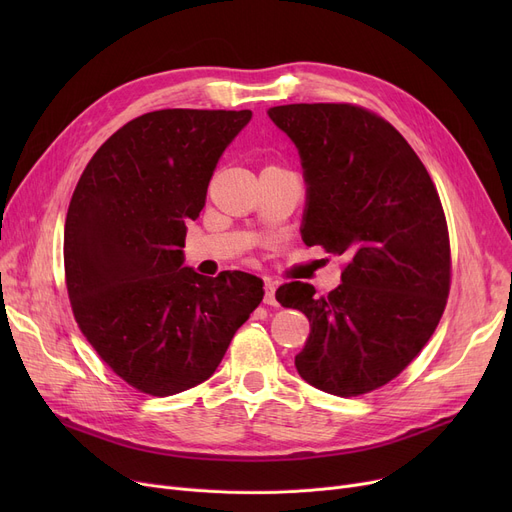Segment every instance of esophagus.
Listing matches in <instances>:
<instances>
[{"mask_svg": "<svg viewBox=\"0 0 512 512\" xmlns=\"http://www.w3.org/2000/svg\"><path fill=\"white\" fill-rule=\"evenodd\" d=\"M265 297H263V303L265 305H278V301H276V284L274 282H270V280H265Z\"/></svg>", "mask_w": 512, "mask_h": 512, "instance_id": "esophagus-1", "label": "esophagus"}]
</instances>
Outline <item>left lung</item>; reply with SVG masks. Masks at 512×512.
<instances>
[{
    "label": "left lung",
    "mask_w": 512,
    "mask_h": 512,
    "mask_svg": "<svg viewBox=\"0 0 512 512\" xmlns=\"http://www.w3.org/2000/svg\"><path fill=\"white\" fill-rule=\"evenodd\" d=\"M267 116L301 157L303 242L346 257L328 297L305 282L276 290L311 324L294 365L324 392H371L417 357L444 313L450 242L438 191L405 137L363 107L292 103Z\"/></svg>",
    "instance_id": "left-lung-1"
}]
</instances>
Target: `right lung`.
I'll return each instance as SVG.
<instances>
[{
  "label": "right lung",
  "instance_id": "right-lung-1",
  "mask_svg": "<svg viewBox=\"0 0 512 512\" xmlns=\"http://www.w3.org/2000/svg\"><path fill=\"white\" fill-rule=\"evenodd\" d=\"M251 110H159L124 124L91 157L66 215V286L78 328L124 382L151 396L218 369L263 299V280L184 265L186 222Z\"/></svg>",
  "mask_w": 512,
  "mask_h": 512
}]
</instances>
